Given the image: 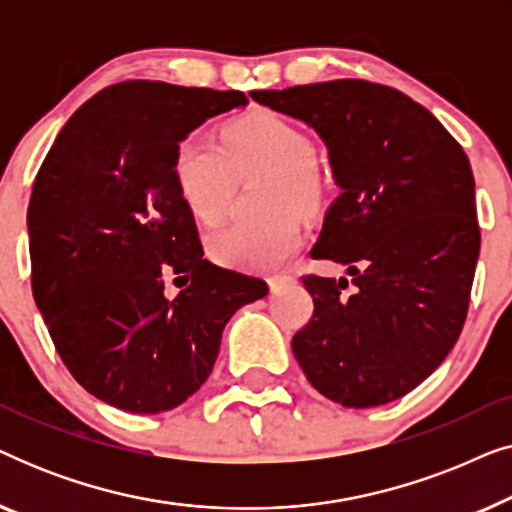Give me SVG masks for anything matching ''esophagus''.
<instances>
[{"label":"esophagus","instance_id":"1","mask_svg":"<svg viewBox=\"0 0 512 512\" xmlns=\"http://www.w3.org/2000/svg\"><path fill=\"white\" fill-rule=\"evenodd\" d=\"M268 284H270V291L272 293H279V291H284L286 286L296 284V277H291V275H272L268 279Z\"/></svg>","mask_w":512,"mask_h":512}]
</instances>
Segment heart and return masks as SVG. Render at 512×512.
Returning <instances> with one entry per match:
<instances>
[{
    "label": "heart",
    "mask_w": 512,
    "mask_h": 512,
    "mask_svg": "<svg viewBox=\"0 0 512 512\" xmlns=\"http://www.w3.org/2000/svg\"><path fill=\"white\" fill-rule=\"evenodd\" d=\"M312 139L275 114H249L221 130V144L191 132L174 146L172 179L188 212L216 223L226 212L235 172L272 174V214L265 223H230L207 237L216 263L240 270H275L303 244V228L284 209L310 212L321 198V177ZM283 214L279 215L278 212Z\"/></svg>",
    "instance_id": "heart-1"
}]
</instances>
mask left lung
<instances>
[{"label": "left lung", "instance_id": "obj_1", "mask_svg": "<svg viewBox=\"0 0 512 512\" xmlns=\"http://www.w3.org/2000/svg\"><path fill=\"white\" fill-rule=\"evenodd\" d=\"M263 107L312 125L340 195L312 258L345 277L305 275L314 314L293 354L319 394L375 408L422 384L457 342L480 254L468 156L443 123L401 90L338 79L254 90Z\"/></svg>", "mask_w": 512, "mask_h": 512}]
</instances>
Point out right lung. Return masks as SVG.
<instances>
[{"label":"right lung","instance_id":"obj_1","mask_svg":"<svg viewBox=\"0 0 512 512\" xmlns=\"http://www.w3.org/2000/svg\"><path fill=\"white\" fill-rule=\"evenodd\" d=\"M240 90L123 81L74 111L32 186V293L62 363L100 401L158 415L212 373L228 319L268 293L202 258L174 146ZM174 274L182 291L164 296Z\"/></svg>","mask_w":512,"mask_h":512}]
</instances>
